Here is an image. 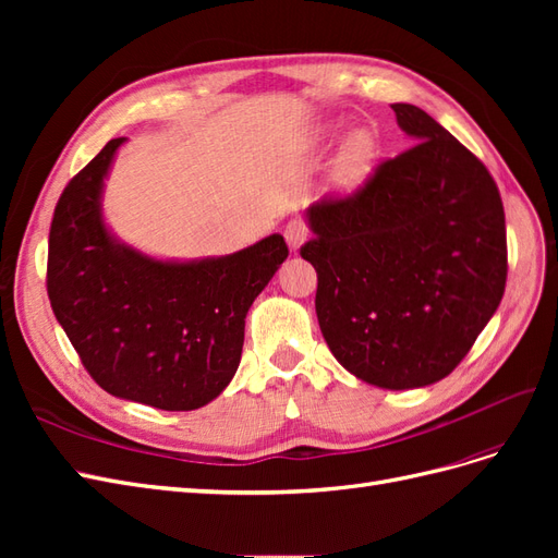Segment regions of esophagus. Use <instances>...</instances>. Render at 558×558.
I'll use <instances>...</instances> for the list:
<instances>
[{"label": "esophagus", "mask_w": 558, "mask_h": 558, "mask_svg": "<svg viewBox=\"0 0 558 558\" xmlns=\"http://www.w3.org/2000/svg\"><path fill=\"white\" fill-rule=\"evenodd\" d=\"M283 238H286V242H289L291 251H298L302 244L307 242L310 230H307V226L302 223V221H289V223H286V228H283Z\"/></svg>", "instance_id": "esophagus-1"}]
</instances>
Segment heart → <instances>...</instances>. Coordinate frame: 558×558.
I'll return each instance as SVG.
<instances>
[{
    "label": "heart",
    "instance_id": "obj_1",
    "mask_svg": "<svg viewBox=\"0 0 558 558\" xmlns=\"http://www.w3.org/2000/svg\"><path fill=\"white\" fill-rule=\"evenodd\" d=\"M375 162V140L369 137V132L359 130L347 137L340 158L335 162L332 181L337 189L351 191L367 177L369 167Z\"/></svg>",
    "mask_w": 558,
    "mask_h": 558
}]
</instances>
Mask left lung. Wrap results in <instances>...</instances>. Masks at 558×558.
Instances as JSON below:
<instances>
[{"label":"left lung","instance_id":"1","mask_svg":"<svg viewBox=\"0 0 558 558\" xmlns=\"http://www.w3.org/2000/svg\"><path fill=\"white\" fill-rule=\"evenodd\" d=\"M416 140L349 197L307 209L316 316L353 377L404 391L445 379L496 314L508 279L498 185L424 109L393 105Z\"/></svg>","mask_w":558,"mask_h":558}]
</instances>
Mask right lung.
<instances>
[{"instance_id": "add662e5", "label": "right lung", "mask_w": 558, "mask_h": 558, "mask_svg": "<svg viewBox=\"0 0 558 558\" xmlns=\"http://www.w3.org/2000/svg\"><path fill=\"white\" fill-rule=\"evenodd\" d=\"M111 140L66 183L48 234L46 289L83 367L107 393L167 412L205 408L238 373L244 318L289 256L281 234L221 258L158 260L102 216Z\"/></svg>"}]
</instances>
